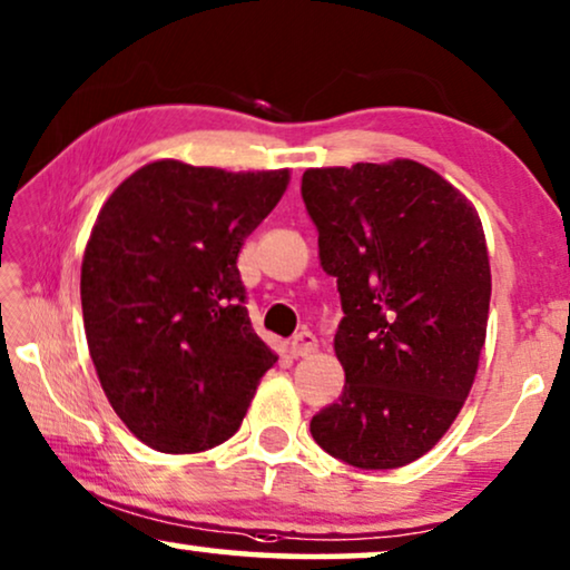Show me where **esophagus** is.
I'll use <instances>...</instances> for the list:
<instances>
[{"instance_id": "34e87169", "label": "esophagus", "mask_w": 570, "mask_h": 570, "mask_svg": "<svg viewBox=\"0 0 570 570\" xmlns=\"http://www.w3.org/2000/svg\"><path fill=\"white\" fill-rule=\"evenodd\" d=\"M316 346H318L316 336H313L311 332H301L293 336L291 352H293V357H308V354L316 352Z\"/></svg>"}]
</instances>
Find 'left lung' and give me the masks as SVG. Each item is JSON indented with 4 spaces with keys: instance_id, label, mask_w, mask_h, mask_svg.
I'll return each instance as SVG.
<instances>
[{
    "instance_id": "obj_1",
    "label": "left lung",
    "mask_w": 570,
    "mask_h": 570,
    "mask_svg": "<svg viewBox=\"0 0 570 570\" xmlns=\"http://www.w3.org/2000/svg\"><path fill=\"white\" fill-rule=\"evenodd\" d=\"M301 195L344 318L340 401L311 419L332 458L414 463L463 409L485 342L491 267L468 197L411 159L305 169Z\"/></svg>"
}]
</instances>
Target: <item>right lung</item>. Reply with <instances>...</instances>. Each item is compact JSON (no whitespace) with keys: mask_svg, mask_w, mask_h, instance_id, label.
Here are the masks:
<instances>
[{"mask_svg":"<svg viewBox=\"0 0 570 570\" xmlns=\"http://www.w3.org/2000/svg\"><path fill=\"white\" fill-rule=\"evenodd\" d=\"M287 179L161 159L102 205L81 262L87 344L115 414L148 448L226 442L277 362L254 334L236 259Z\"/></svg>","mask_w":570,"mask_h":570,"instance_id":"right-lung-1","label":"right lung"}]
</instances>
